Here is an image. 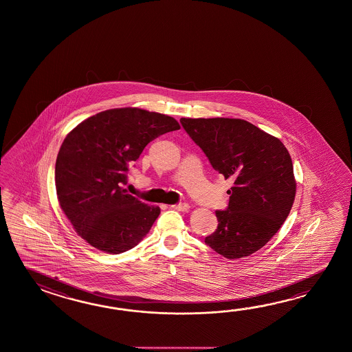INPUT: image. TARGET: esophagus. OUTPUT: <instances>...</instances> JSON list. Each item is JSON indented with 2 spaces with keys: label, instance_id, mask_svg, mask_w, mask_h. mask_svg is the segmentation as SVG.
I'll return each instance as SVG.
<instances>
[{
  "label": "esophagus",
  "instance_id": "1",
  "mask_svg": "<svg viewBox=\"0 0 352 352\" xmlns=\"http://www.w3.org/2000/svg\"><path fill=\"white\" fill-rule=\"evenodd\" d=\"M171 208H173V210H177V211H187V210L190 209V206H188V204H186V202H181V204L171 205Z\"/></svg>",
  "mask_w": 352,
  "mask_h": 352
}]
</instances>
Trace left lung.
<instances>
[{
	"label": "left lung",
	"mask_w": 352,
	"mask_h": 352,
	"mask_svg": "<svg viewBox=\"0 0 352 352\" xmlns=\"http://www.w3.org/2000/svg\"><path fill=\"white\" fill-rule=\"evenodd\" d=\"M182 127L234 186L217 211V232L205 238L226 259L259 250L280 229L296 197L292 158L277 137L238 118H181Z\"/></svg>",
	"instance_id": "1"
}]
</instances>
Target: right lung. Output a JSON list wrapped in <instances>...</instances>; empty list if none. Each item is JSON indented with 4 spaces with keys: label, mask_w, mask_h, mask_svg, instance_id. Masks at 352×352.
I'll return each instance as SVG.
<instances>
[{
    "label": "right lung",
    "mask_w": 352,
    "mask_h": 352,
    "mask_svg": "<svg viewBox=\"0 0 352 352\" xmlns=\"http://www.w3.org/2000/svg\"><path fill=\"white\" fill-rule=\"evenodd\" d=\"M177 120L140 108H116L82 120L61 143L55 186L75 232L103 253L120 254L148 234L161 210L129 195L128 165Z\"/></svg>",
    "instance_id": "obj_1"
}]
</instances>
